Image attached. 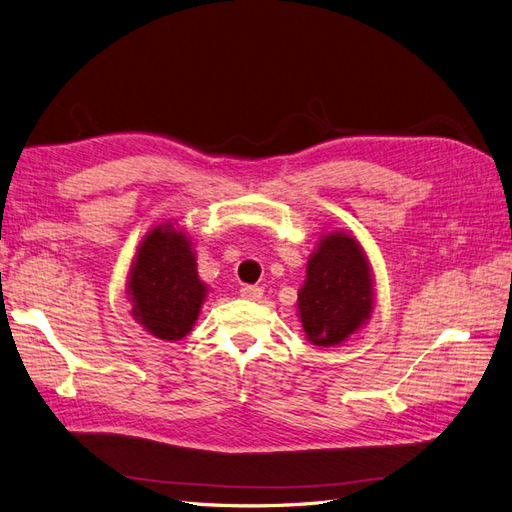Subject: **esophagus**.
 <instances>
[{"instance_id": "1", "label": "esophagus", "mask_w": 512, "mask_h": 512, "mask_svg": "<svg viewBox=\"0 0 512 512\" xmlns=\"http://www.w3.org/2000/svg\"><path fill=\"white\" fill-rule=\"evenodd\" d=\"M262 290L260 286H243L241 288V297L243 299H247V301H258V299H262Z\"/></svg>"}]
</instances>
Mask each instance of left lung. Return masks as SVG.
<instances>
[{
  "label": "left lung",
  "instance_id": "8db88e82",
  "mask_svg": "<svg viewBox=\"0 0 512 512\" xmlns=\"http://www.w3.org/2000/svg\"><path fill=\"white\" fill-rule=\"evenodd\" d=\"M299 318L314 346H339L374 312V273L361 243L342 230L322 235L307 260Z\"/></svg>",
  "mask_w": 512,
  "mask_h": 512
}]
</instances>
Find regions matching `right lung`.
<instances>
[{"label":"right lung","mask_w":512,"mask_h":512,"mask_svg":"<svg viewBox=\"0 0 512 512\" xmlns=\"http://www.w3.org/2000/svg\"><path fill=\"white\" fill-rule=\"evenodd\" d=\"M126 294L134 320L153 337L177 342L192 331L207 284L198 277L188 235L173 222L151 228L138 245Z\"/></svg>","instance_id":"add662e5"}]
</instances>
